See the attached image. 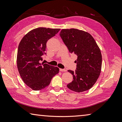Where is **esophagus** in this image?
<instances>
[{"label":"esophagus","mask_w":122,"mask_h":122,"mask_svg":"<svg viewBox=\"0 0 122 122\" xmlns=\"http://www.w3.org/2000/svg\"><path fill=\"white\" fill-rule=\"evenodd\" d=\"M60 71H67V70L65 69L60 68Z\"/></svg>","instance_id":"34e87169"}]
</instances>
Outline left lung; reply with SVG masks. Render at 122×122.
<instances>
[{
    "label": "left lung",
    "mask_w": 122,
    "mask_h": 122,
    "mask_svg": "<svg viewBox=\"0 0 122 122\" xmlns=\"http://www.w3.org/2000/svg\"><path fill=\"white\" fill-rule=\"evenodd\" d=\"M71 53L77 56L75 71L68 70L73 81L67 87L74 92L88 90L96 83L102 67V54L95 39L88 32L77 29H63L60 33Z\"/></svg>",
    "instance_id": "1"
}]
</instances>
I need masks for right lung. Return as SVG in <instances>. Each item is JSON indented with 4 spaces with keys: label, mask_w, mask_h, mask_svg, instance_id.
<instances>
[{
    "label": "right lung",
    "mask_w": 122,
    "mask_h": 122,
    "mask_svg": "<svg viewBox=\"0 0 122 122\" xmlns=\"http://www.w3.org/2000/svg\"><path fill=\"white\" fill-rule=\"evenodd\" d=\"M60 29L39 27L26 34L18 46L16 63L22 81L34 90H40L48 86L59 68L41 63L45 53L46 43Z\"/></svg>",
    "instance_id": "right-lung-1"
}]
</instances>
